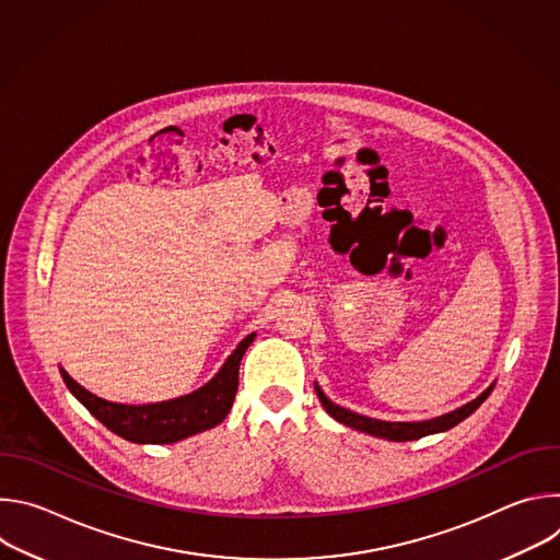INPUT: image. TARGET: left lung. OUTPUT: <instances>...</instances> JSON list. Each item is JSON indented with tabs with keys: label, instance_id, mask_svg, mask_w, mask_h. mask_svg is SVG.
<instances>
[{
	"label": "left lung",
	"instance_id": "obj_1",
	"mask_svg": "<svg viewBox=\"0 0 560 560\" xmlns=\"http://www.w3.org/2000/svg\"><path fill=\"white\" fill-rule=\"evenodd\" d=\"M314 389H316V396H318V401H322L324 410L335 421H339V423H343L352 430H359V432H365V434H372V436H378V439H387V441H417V439H423V436H430V434L452 430L454 425L465 421L490 396V392L494 389V383L488 385L476 398H471L469 404H465V406H460V408H456L447 415L428 419V421H381V419L363 417V415H357V412L346 410V408L337 406L335 401H330L326 392L318 387V383H314Z\"/></svg>",
	"mask_w": 560,
	"mask_h": 560
}]
</instances>
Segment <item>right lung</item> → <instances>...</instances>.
Segmentation results:
<instances>
[{
  "instance_id": "obj_1",
  "label": "right lung",
  "mask_w": 560,
  "mask_h": 560,
  "mask_svg": "<svg viewBox=\"0 0 560 560\" xmlns=\"http://www.w3.org/2000/svg\"><path fill=\"white\" fill-rule=\"evenodd\" d=\"M255 337L257 332L248 335L238 343L234 352L225 359L221 370L203 387L162 404H113L89 392L84 385H79L74 378L68 376L63 368L59 372L77 401L97 421H102L110 432L132 443L168 445L206 432L210 428H217L228 417L238 387V365H242V359L255 341Z\"/></svg>"
}]
</instances>
